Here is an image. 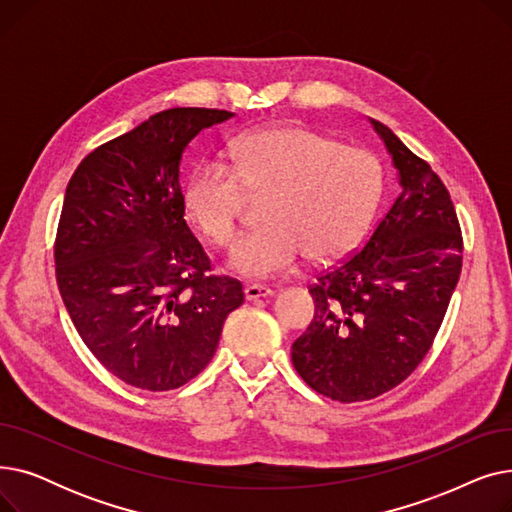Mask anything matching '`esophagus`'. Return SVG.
I'll return each mask as SVG.
<instances>
[{
	"mask_svg": "<svg viewBox=\"0 0 512 512\" xmlns=\"http://www.w3.org/2000/svg\"><path fill=\"white\" fill-rule=\"evenodd\" d=\"M270 294H274V290L263 286V284H247L245 286V299L247 301H255V299H261V297H270Z\"/></svg>",
	"mask_w": 512,
	"mask_h": 512,
	"instance_id": "34e87169",
	"label": "esophagus"
}]
</instances>
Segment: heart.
Instances as JSON below:
<instances>
[{
    "instance_id": "heart-1",
    "label": "heart",
    "mask_w": 512,
    "mask_h": 512,
    "mask_svg": "<svg viewBox=\"0 0 512 512\" xmlns=\"http://www.w3.org/2000/svg\"><path fill=\"white\" fill-rule=\"evenodd\" d=\"M384 166L363 147H346L303 124L251 130L230 147V166L205 161L182 188L191 222L218 247L240 234L247 195L267 197L259 232L242 238L232 267L270 278L297 267L305 255L330 263L351 253L384 195Z\"/></svg>"
}]
</instances>
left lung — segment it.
<instances>
[{
  "mask_svg": "<svg viewBox=\"0 0 512 512\" xmlns=\"http://www.w3.org/2000/svg\"><path fill=\"white\" fill-rule=\"evenodd\" d=\"M400 195L361 249L309 286L315 315L292 342L309 388L361 402L405 382L442 326L463 267V232L448 188L378 120Z\"/></svg>",
  "mask_w": 512,
  "mask_h": 512,
  "instance_id": "obj_1",
  "label": "left lung"
}]
</instances>
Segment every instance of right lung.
<instances>
[{"label":"right lung","mask_w":512,"mask_h":512,"mask_svg":"<svg viewBox=\"0 0 512 512\" xmlns=\"http://www.w3.org/2000/svg\"><path fill=\"white\" fill-rule=\"evenodd\" d=\"M232 118L172 107L99 145L74 170L53 257L72 324L128 386L166 392L213 359L242 284L211 272L184 222L180 159L197 134Z\"/></svg>","instance_id":"add662e5"}]
</instances>
